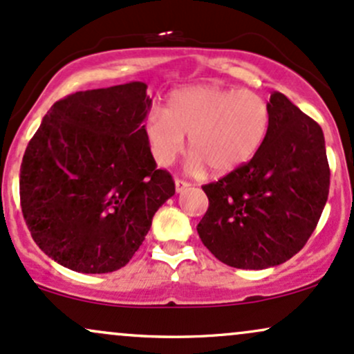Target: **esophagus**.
<instances>
[{
    "label": "esophagus",
    "instance_id": "34e87169",
    "mask_svg": "<svg viewBox=\"0 0 354 354\" xmlns=\"http://www.w3.org/2000/svg\"><path fill=\"white\" fill-rule=\"evenodd\" d=\"M189 186H191V185H189L188 181L180 180V178H176V180H174V188H176V193H181V191L188 189Z\"/></svg>",
    "mask_w": 354,
    "mask_h": 354
}]
</instances>
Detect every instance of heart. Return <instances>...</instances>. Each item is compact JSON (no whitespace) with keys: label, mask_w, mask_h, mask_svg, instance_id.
Wrapping results in <instances>:
<instances>
[{"label":"heart","mask_w":354,"mask_h":354,"mask_svg":"<svg viewBox=\"0 0 354 354\" xmlns=\"http://www.w3.org/2000/svg\"><path fill=\"white\" fill-rule=\"evenodd\" d=\"M271 128L268 101L250 89L218 84H191L168 95L163 111L154 109L145 121L158 165L168 166L185 148L188 138L191 169L209 168L230 174L250 163L265 145Z\"/></svg>","instance_id":"heart-1"}]
</instances>
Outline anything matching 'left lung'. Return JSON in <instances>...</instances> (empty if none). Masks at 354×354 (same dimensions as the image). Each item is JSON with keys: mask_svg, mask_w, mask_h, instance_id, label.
<instances>
[{"mask_svg": "<svg viewBox=\"0 0 354 354\" xmlns=\"http://www.w3.org/2000/svg\"><path fill=\"white\" fill-rule=\"evenodd\" d=\"M271 128L250 163L203 186L209 206L196 226L225 265L265 270L298 253L318 225L330 193L321 126L283 93L270 98Z\"/></svg>", "mask_w": 354, "mask_h": 354, "instance_id": "1", "label": "left lung"}]
</instances>
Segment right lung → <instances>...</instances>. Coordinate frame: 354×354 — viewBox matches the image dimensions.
<instances>
[{
  "label": "right lung",
  "instance_id": "right-lung-1",
  "mask_svg": "<svg viewBox=\"0 0 354 354\" xmlns=\"http://www.w3.org/2000/svg\"><path fill=\"white\" fill-rule=\"evenodd\" d=\"M146 88L131 81L56 101L28 143L23 216L36 245L61 266L89 274L123 268L174 194L145 136Z\"/></svg>",
  "mask_w": 354,
  "mask_h": 354
}]
</instances>
